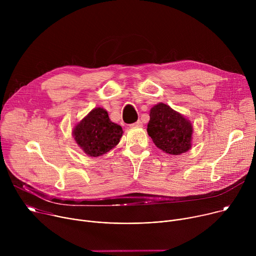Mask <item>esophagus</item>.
Returning a JSON list of instances; mask_svg holds the SVG:
<instances>
[{
	"mask_svg": "<svg viewBox=\"0 0 256 256\" xmlns=\"http://www.w3.org/2000/svg\"><path fill=\"white\" fill-rule=\"evenodd\" d=\"M132 128H140V126H142V122L140 120H138V122H136L134 124H132Z\"/></svg>",
	"mask_w": 256,
	"mask_h": 256,
	"instance_id": "1",
	"label": "esophagus"
}]
</instances>
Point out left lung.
Listing matches in <instances>:
<instances>
[{"label":"left lung","mask_w":256,"mask_h":256,"mask_svg":"<svg viewBox=\"0 0 256 256\" xmlns=\"http://www.w3.org/2000/svg\"><path fill=\"white\" fill-rule=\"evenodd\" d=\"M147 132L157 147L167 154L176 156L192 148V122L164 103L151 108Z\"/></svg>","instance_id":"left-lung-1"}]
</instances>
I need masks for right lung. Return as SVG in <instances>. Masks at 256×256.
Listing matches in <instances>:
<instances>
[{
    "label": "right lung",
    "instance_id": "1",
    "mask_svg": "<svg viewBox=\"0 0 256 256\" xmlns=\"http://www.w3.org/2000/svg\"><path fill=\"white\" fill-rule=\"evenodd\" d=\"M122 132L120 126L109 120L105 109L96 107L74 128L72 136L87 155L98 157L114 148Z\"/></svg>",
    "mask_w": 256,
    "mask_h": 256
}]
</instances>
